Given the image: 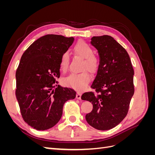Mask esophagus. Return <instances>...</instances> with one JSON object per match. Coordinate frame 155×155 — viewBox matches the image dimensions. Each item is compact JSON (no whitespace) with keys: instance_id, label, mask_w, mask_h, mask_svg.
<instances>
[{"instance_id":"obj_1","label":"esophagus","mask_w":155,"mask_h":155,"mask_svg":"<svg viewBox=\"0 0 155 155\" xmlns=\"http://www.w3.org/2000/svg\"><path fill=\"white\" fill-rule=\"evenodd\" d=\"M76 98L78 100H81V93L79 92H78L77 94H76Z\"/></svg>"}]
</instances>
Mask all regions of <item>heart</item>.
I'll list each match as a JSON object with an SVG mask.
<instances>
[{"mask_svg":"<svg viewBox=\"0 0 155 155\" xmlns=\"http://www.w3.org/2000/svg\"><path fill=\"white\" fill-rule=\"evenodd\" d=\"M74 51L77 55L84 60L83 70H88L92 74H95L99 68V59L94 55L92 48L85 42L79 41L75 45ZM69 65V54L64 51L60 59L59 67L62 71H66ZM91 80V76L87 72L81 73H72L63 79L64 85L71 87L78 91L85 89L88 83Z\"/></svg>","mask_w":155,"mask_h":155,"instance_id":"heart-1","label":"heart"}]
</instances>
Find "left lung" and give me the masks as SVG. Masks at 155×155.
<instances>
[{"instance_id": "8db88e82", "label": "left lung", "mask_w": 155, "mask_h": 155, "mask_svg": "<svg viewBox=\"0 0 155 155\" xmlns=\"http://www.w3.org/2000/svg\"><path fill=\"white\" fill-rule=\"evenodd\" d=\"M100 64L91 88L96 93L83 94L81 99L92 103L93 109L85 116L87 123L100 130L112 129L127 114L134 92V70L128 53L109 35L93 37Z\"/></svg>"}]
</instances>
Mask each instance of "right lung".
Masks as SVG:
<instances>
[{"label":"right lung","instance_id":"1","mask_svg":"<svg viewBox=\"0 0 155 155\" xmlns=\"http://www.w3.org/2000/svg\"><path fill=\"white\" fill-rule=\"evenodd\" d=\"M74 41V37L46 35L22 55L15 74V95L23 120L34 129L45 130L55 125L64 103L76 97L73 89L55 85L61 57Z\"/></svg>","mask_w":155,"mask_h":155}]
</instances>
